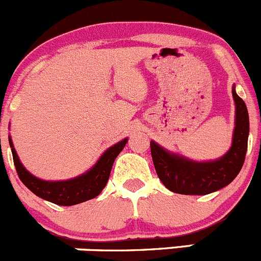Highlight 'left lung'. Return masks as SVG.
Returning <instances> with one entry per match:
<instances>
[{
	"mask_svg": "<svg viewBox=\"0 0 261 261\" xmlns=\"http://www.w3.org/2000/svg\"><path fill=\"white\" fill-rule=\"evenodd\" d=\"M234 128L228 151L217 160L194 161L169 151L151 141L154 169L162 184L171 192L185 195H205L227 187L239 175L245 161L249 138V113L244 100L232 87Z\"/></svg>",
	"mask_w": 261,
	"mask_h": 261,
	"instance_id": "left-lung-1",
	"label": "left lung"
}]
</instances>
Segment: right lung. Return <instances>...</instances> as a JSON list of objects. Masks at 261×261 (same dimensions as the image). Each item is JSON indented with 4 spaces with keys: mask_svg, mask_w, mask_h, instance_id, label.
I'll use <instances>...</instances> for the list:
<instances>
[{
    "mask_svg": "<svg viewBox=\"0 0 261 261\" xmlns=\"http://www.w3.org/2000/svg\"><path fill=\"white\" fill-rule=\"evenodd\" d=\"M127 142L128 138H124L109 147L99 157L96 164L90 167L84 174L68 180L48 181V180L39 179L25 169L24 165L20 161L19 156H17L11 136H9V143L11 147L14 164L22 184L30 192L34 193L37 197L58 205H74L97 197L107 185L113 164H114L118 154L124 148Z\"/></svg>",
    "mask_w": 261,
    "mask_h": 261,
    "instance_id": "add662e5",
    "label": "right lung"
}]
</instances>
